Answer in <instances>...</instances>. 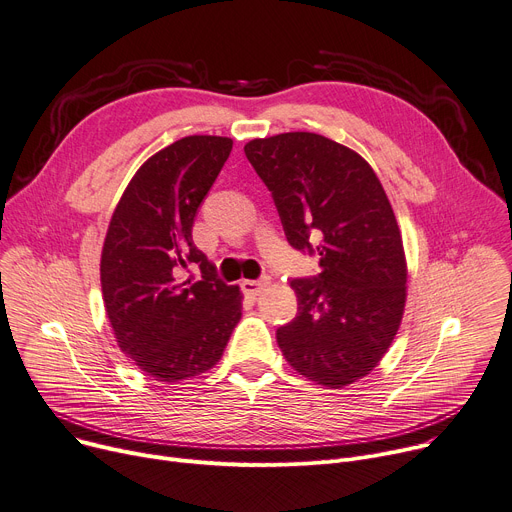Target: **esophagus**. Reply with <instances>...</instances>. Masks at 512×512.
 I'll return each mask as SVG.
<instances>
[{"label": "esophagus", "instance_id": "esophagus-1", "mask_svg": "<svg viewBox=\"0 0 512 512\" xmlns=\"http://www.w3.org/2000/svg\"><path fill=\"white\" fill-rule=\"evenodd\" d=\"M267 286H269V278H267V276H263V278H259V280H245V282H243V290H245V294H249V296H259Z\"/></svg>", "mask_w": 512, "mask_h": 512}]
</instances>
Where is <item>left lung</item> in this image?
<instances>
[{
  "instance_id": "obj_1",
  "label": "left lung",
  "mask_w": 512,
  "mask_h": 512,
  "mask_svg": "<svg viewBox=\"0 0 512 512\" xmlns=\"http://www.w3.org/2000/svg\"><path fill=\"white\" fill-rule=\"evenodd\" d=\"M245 154L276 201L288 243L319 255V276L290 282L298 315L278 329V346L317 385H352L387 354L407 296L387 193L358 152L319 133L251 140Z\"/></svg>"
}]
</instances>
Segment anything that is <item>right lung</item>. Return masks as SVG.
Segmentation results:
<instances>
[{
    "label": "right lung",
    "mask_w": 512,
    "mask_h": 512,
    "mask_svg": "<svg viewBox=\"0 0 512 512\" xmlns=\"http://www.w3.org/2000/svg\"><path fill=\"white\" fill-rule=\"evenodd\" d=\"M232 140L187 135L150 156L125 187L100 255V286L117 346L154 381L177 383L218 364L241 321L243 294L216 278L193 245V220ZM197 264L202 280L185 281Z\"/></svg>",
    "instance_id": "obj_1"
}]
</instances>
